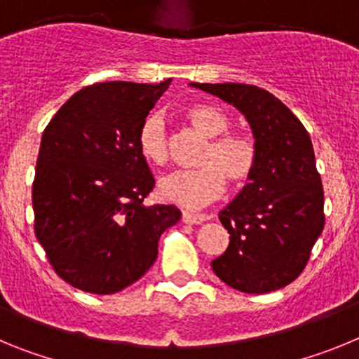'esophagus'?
<instances>
[{"instance_id": "1", "label": "esophagus", "mask_w": 359, "mask_h": 359, "mask_svg": "<svg viewBox=\"0 0 359 359\" xmlns=\"http://www.w3.org/2000/svg\"><path fill=\"white\" fill-rule=\"evenodd\" d=\"M182 221L187 224H199L205 221V215L203 214H192V212H183Z\"/></svg>"}]
</instances>
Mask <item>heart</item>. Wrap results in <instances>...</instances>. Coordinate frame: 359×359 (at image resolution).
Instances as JSON below:
<instances>
[{
  "instance_id": "heart-1",
  "label": "heart",
  "mask_w": 359,
  "mask_h": 359,
  "mask_svg": "<svg viewBox=\"0 0 359 359\" xmlns=\"http://www.w3.org/2000/svg\"><path fill=\"white\" fill-rule=\"evenodd\" d=\"M183 116L196 131L207 136L208 144L198 158L201 167L174 172L160 183L161 198L194 208L223 194L224 182L231 189L246 185L259 163V147L252 136L230 131V116L212 104H192L183 111ZM136 147L149 165L163 167L169 161V136L160 115H149L142 122Z\"/></svg>"
}]
</instances>
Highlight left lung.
Returning a JSON list of instances; mask_svg holds the SVG:
<instances>
[{
  "mask_svg": "<svg viewBox=\"0 0 359 359\" xmlns=\"http://www.w3.org/2000/svg\"><path fill=\"white\" fill-rule=\"evenodd\" d=\"M233 104L253 129L259 163L241 194L219 212L230 233L212 269L243 293H269L302 273L325 224L323 187L304 123L269 91L250 84H192Z\"/></svg>",
  "mask_w": 359,
  "mask_h": 359,
  "instance_id": "8db88e82",
  "label": "left lung"
}]
</instances>
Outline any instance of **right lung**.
<instances>
[{"label": "right lung", "instance_id": "obj_1", "mask_svg": "<svg viewBox=\"0 0 359 359\" xmlns=\"http://www.w3.org/2000/svg\"><path fill=\"white\" fill-rule=\"evenodd\" d=\"M98 82L62 104L41 138L32 185L34 231L53 271L77 290L111 294L131 286L176 224L174 205L144 199L154 189L136 135L169 88Z\"/></svg>", "mask_w": 359, "mask_h": 359}]
</instances>
